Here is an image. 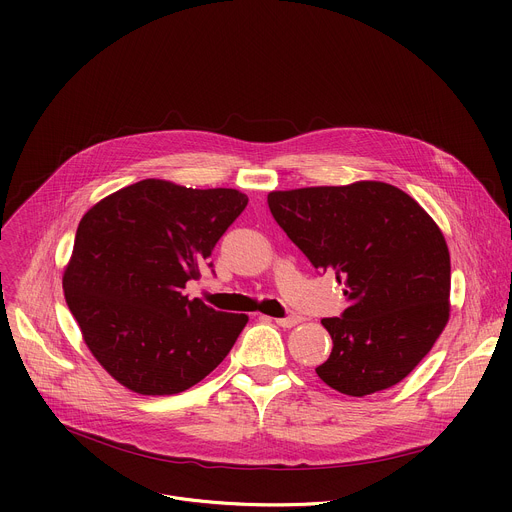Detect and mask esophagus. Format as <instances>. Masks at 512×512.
<instances>
[{
    "label": "esophagus",
    "mask_w": 512,
    "mask_h": 512,
    "mask_svg": "<svg viewBox=\"0 0 512 512\" xmlns=\"http://www.w3.org/2000/svg\"><path fill=\"white\" fill-rule=\"evenodd\" d=\"M273 322L279 324V326H283V328H291V326L300 324L302 318H300V316H287V318H273Z\"/></svg>",
    "instance_id": "obj_1"
}]
</instances>
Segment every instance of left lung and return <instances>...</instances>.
I'll list each match as a JSON object with an SVG mask.
<instances>
[{"label": "left lung", "instance_id": "1", "mask_svg": "<svg viewBox=\"0 0 512 512\" xmlns=\"http://www.w3.org/2000/svg\"><path fill=\"white\" fill-rule=\"evenodd\" d=\"M267 204L310 263L344 283L348 308L322 320L334 346L318 377L352 397L403 381L450 318V251L440 227L385 182L269 192Z\"/></svg>", "mask_w": 512, "mask_h": 512}]
</instances>
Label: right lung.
Wrapping results in <instances>:
<instances>
[{
	"instance_id": "obj_1",
	"label": "right lung",
	"mask_w": 512,
	"mask_h": 512,
	"mask_svg": "<svg viewBox=\"0 0 512 512\" xmlns=\"http://www.w3.org/2000/svg\"><path fill=\"white\" fill-rule=\"evenodd\" d=\"M233 188L141 180L97 202L79 223L62 289L101 367L139 395H176L225 360L245 314L188 300L214 245L245 210Z\"/></svg>"
}]
</instances>
